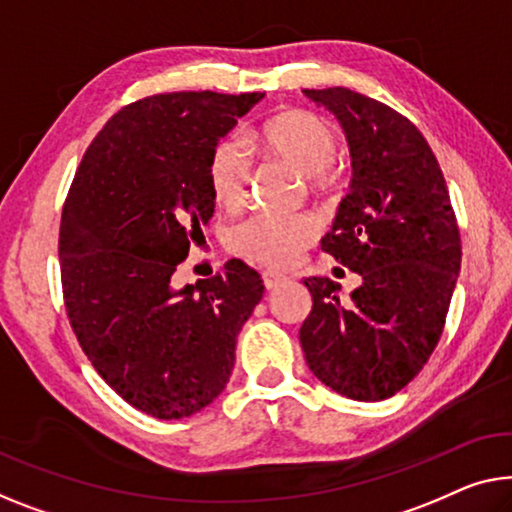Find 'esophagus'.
Returning <instances> with one entry per match:
<instances>
[{
	"label": "esophagus",
	"mask_w": 512,
	"mask_h": 512,
	"mask_svg": "<svg viewBox=\"0 0 512 512\" xmlns=\"http://www.w3.org/2000/svg\"><path fill=\"white\" fill-rule=\"evenodd\" d=\"M262 282L266 289H278L282 282H287V276H282V273H276V271H266L262 273Z\"/></svg>",
	"instance_id": "obj_1"
}]
</instances>
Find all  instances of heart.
Returning <instances> with one entry per match:
<instances>
[{
  "label": "heart",
  "mask_w": 512,
  "mask_h": 512,
  "mask_svg": "<svg viewBox=\"0 0 512 512\" xmlns=\"http://www.w3.org/2000/svg\"><path fill=\"white\" fill-rule=\"evenodd\" d=\"M266 158L301 174L317 195L331 193L338 183V135L329 121L308 110H287L266 119L250 137ZM253 167L236 142H220L207 160V183L213 202L227 211L241 209L248 200ZM319 236V223L308 213L299 216H253L232 227L230 250L266 269H287Z\"/></svg>",
  "instance_id": "heart-1"
}]
</instances>
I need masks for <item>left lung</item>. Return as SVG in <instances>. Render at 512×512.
Listing matches in <instances>:
<instances>
[{
	"instance_id": "1",
	"label": "left lung",
	"mask_w": 512,
	"mask_h": 512,
	"mask_svg": "<svg viewBox=\"0 0 512 512\" xmlns=\"http://www.w3.org/2000/svg\"><path fill=\"white\" fill-rule=\"evenodd\" d=\"M338 117L354 177L322 250L361 276L305 278L312 310L301 347L322 384L361 402L386 400L423 370L444 331L462 243L446 179L407 117L345 87L303 89Z\"/></svg>"
}]
</instances>
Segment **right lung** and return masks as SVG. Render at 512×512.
I'll list each match as a JSON object with an SVG mask.
<instances>
[{
    "label": "right lung",
    "instance_id": "obj_1",
    "mask_svg": "<svg viewBox=\"0 0 512 512\" xmlns=\"http://www.w3.org/2000/svg\"><path fill=\"white\" fill-rule=\"evenodd\" d=\"M262 98L177 91L126 105L89 144L66 195L68 322L105 384L160 421L193 416L223 393L236 335L264 294L241 259L172 285L213 216L211 149Z\"/></svg>",
    "mask_w": 512,
    "mask_h": 512
}]
</instances>
